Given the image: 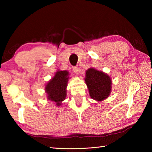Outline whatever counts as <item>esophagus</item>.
Listing matches in <instances>:
<instances>
[{
  "label": "esophagus",
  "instance_id": "esophagus-1",
  "mask_svg": "<svg viewBox=\"0 0 152 152\" xmlns=\"http://www.w3.org/2000/svg\"><path fill=\"white\" fill-rule=\"evenodd\" d=\"M73 71H74V72L76 74H78V73H79L78 68H77V67H74V68H73Z\"/></svg>",
  "mask_w": 152,
  "mask_h": 152
}]
</instances>
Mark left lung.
Here are the masks:
<instances>
[{
    "instance_id": "8db88e82",
    "label": "left lung",
    "mask_w": 152,
    "mask_h": 152,
    "mask_svg": "<svg viewBox=\"0 0 152 152\" xmlns=\"http://www.w3.org/2000/svg\"><path fill=\"white\" fill-rule=\"evenodd\" d=\"M84 80L91 99L101 102L109 96L112 91V80L107 74L90 68L86 71Z\"/></svg>"
}]
</instances>
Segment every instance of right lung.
Returning a JSON list of instances; mask_svg holds the SVG:
<instances>
[{
	"instance_id": "1",
	"label": "right lung",
	"mask_w": 152,
	"mask_h": 152,
	"mask_svg": "<svg viewBox=\"0 0 152 152\" xmlns=\"http://www.w3.org/2000/svg\"><path fill=\"white\" fill-rule=\"evenodd\" d=\"M69 72L67 70H58L55 75L48 82L45 86V92L49 101L56 102L57 107H60L66 99Z\"/></svg>"
}]
</instances>
